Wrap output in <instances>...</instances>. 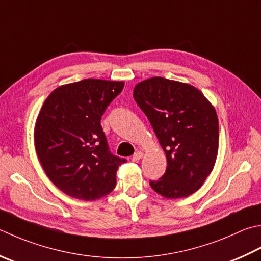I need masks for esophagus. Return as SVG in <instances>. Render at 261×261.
<instances>
[{"label":"esophagus","mask_w":261,"mask_h":261,"mask_svg":"<svg viewBox=\"0 0 261 261\" xmlns=\"http://www.w3.org/2000/svg\"><path fill=\"white\" fill-rule=\"evenodd\" d=\"M142 156H144V154H142V151H137L136 154L132 156V161H134V162H139L141 158H142Z\"/></svg>","instance_id":"1"}]
</instances>
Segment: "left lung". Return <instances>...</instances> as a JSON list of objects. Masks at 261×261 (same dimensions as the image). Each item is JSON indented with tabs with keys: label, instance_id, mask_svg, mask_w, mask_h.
<instances>
[{
	"label": "left lung",
	"instance_id": "left-lung-1",
	"mask_svg": "<svg viewBox=\"0 0 261 261\" xmlns=\"http://www.w3.org/2000/svg\"><path fill=\"white\" fill-rule=\"evenodd\" d=\"M134 98L165 151L167 167L152 190L168 199L192 195L203 185L218 152V117L200 90L154 76L137 84Z\"/></svg>",
	"mask_w": 261,
	"mask_h": 261
}]
</instances>
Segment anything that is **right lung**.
I'll use <instances>...</instances> for the list:
<instances>
[{"instance_id":"obj_1","label":"right lung","mask_w":261,"mask_h":261,"mask_svg":"<svg viewBox=\"0 0 261 261\" xmlns=\"http://www.w3.org/2000/svg\"><path fill=\"white\" fill-rule=\"evenodd\" d=\"M123 81L84 79L54 89L34 130L35 149L45 174L69 197L100 199L116 186L124 158L112 155L100 119Z\"/></svg>"}]
</instances>
